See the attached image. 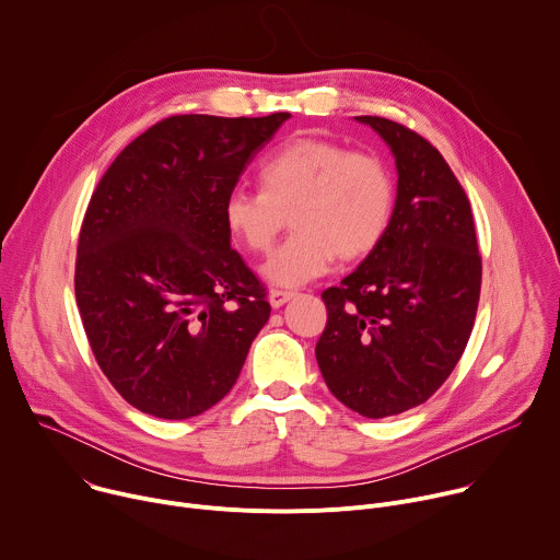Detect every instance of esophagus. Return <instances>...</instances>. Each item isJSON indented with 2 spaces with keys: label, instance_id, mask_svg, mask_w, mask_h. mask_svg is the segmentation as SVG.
Returning a JSON list of instances; mask_svg holds the SVG:
<instances>
[{
  "label": "esophagus",
  "instance_id": "obj_1",
  "mask_svg": "<svg viewBox=\"0 0 560 560\" xmlns=\"http://www.w3.org/2000/svg\"><path fill=\"white\" fill-rule=\"evenodd\" d=\"M292 296H294L292 290H272V292H270V305H272V307H281V305L288 303Z\"/></svg>",
  "mask_w": 560,
  "mask_h": 560
}]
</instances>
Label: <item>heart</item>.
<instances>
[{"label": "heart", "instance_id": "b5f03b06", "mask_svg": "<svg viewBox=\"0 0 560 560\" xmlns=\"http://www.w3.org/2000/svg\"><path fill=\"white\" fill-rule=\"evenodd\" d=\"M259 184V192H230L223 219L246 248L266 253L292 212L294 232L261 264V275L275 285H305L326 275L339 255H370L394 212V177L385 159L330 139L288 141L266 159Z\"/></svg>", "mask_w": 560, "mask_h": 560}]
</instances>
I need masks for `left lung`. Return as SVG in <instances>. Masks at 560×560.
<instances>
[{
  "mask_svg": "<svg viewBox=\"0 0 560 560\" xmlns=\"http://www.w3.org/2000/svg\"><path fill=\"white\" fill-rule=\"evenodd\" d=\"M389 145L398 184L381 244L322 299L316 363L330 392L368 419L425 404L458 363L481 294V255L465 190L415 130L357 117Z\"/></svg>",
  "mask_w": 560,
  "mask_h": 560,
  "instance_id": "obj_1",
  "label": "left lung"
}]
</instances>
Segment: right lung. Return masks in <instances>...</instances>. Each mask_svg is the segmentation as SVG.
<instances>
[{"instance_id":"obj_1","label":"right lung","mask_w":560,"mask_h":560,"mask_svg":"<svg viewBox=\"0 0 560 560\" xmlns=\"http://www.w3.org/2000/svg\"><path fill=\"white\" fill-rule=\"evenodd\" d=\"M285 119H162L91 197L77 307L102 372L143 415L182 421L219 404L268 322L266 288L230 248L223 203Z\"/></svg>"}]
</instances>
